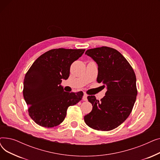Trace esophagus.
<instances>
[{
    "mask_svg": "<svg viewBox=\"0 0 160 160\" xmlns=\"http://www.w3.org/2000/svg\"><path fill=\"white\" fill-rule=\"evenodd\" d=\"M87 97H88V95L84 93V94H83V100H84V101H86V100H88Z\"/></svg>",
    "mask_w": 160,
    "mask_h": 160,
    "instance_id": "34e87169",
    "label": "esophagus"
}]
</instances>
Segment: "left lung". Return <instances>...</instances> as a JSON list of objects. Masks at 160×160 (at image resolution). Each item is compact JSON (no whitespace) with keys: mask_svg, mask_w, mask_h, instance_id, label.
I'll list each match as a JSON object with an SVG mask.
<instances>
[{"mask_svg":"<svg viewBox=\"0 0 160 160\" xmlns=\"http://www.w3.org/2000/svg\"><path fill=\"white\" fill-rule=\"evenodd\" d=\"M86 54L98 64V83L107 86L100 101L93 95L88 96L93 109L84 116L90 128L110 131L118 127L128 118L138 94L135 72L128 62L119 51L108 47L91 48Z\"/></svg>","mask_w":160,"mask_h":160,"instance_id":"left-lung-1","label":"left lung"}]
</instances>
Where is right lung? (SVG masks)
<instances>
[{
  "label": "right lung",
  "instance_id": "obj_1",
  "mask_svg": "<svg viewBox=\"0 0 160 160\" xmlns=\"http://www.w3.org/2000/svg\"><path fill=\"white\" fill-rule=\"evenodd\" d=\"M85 49L50 50L33 63L24 77L23 97L31 119L41 127L52 128L61 124L70 106L82 100V91L68 93L60 85L69 77L71 64Z\"/></svg>",
  "mask_w": 160,
  "mask_h": 160
}]
</instances>
